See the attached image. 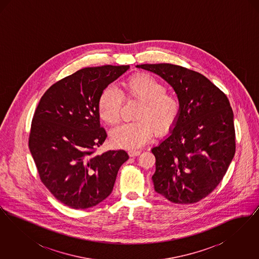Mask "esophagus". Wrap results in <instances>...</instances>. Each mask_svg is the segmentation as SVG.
I'll list each match as a JSON object with an SVG mask.
<instances>
[{"mask_svg":"<svg viewBox=\"0 0 259 259\" xmlns=\"http://www.w3.org/2000/svg\"><path fill=\"white\" fill-rule=\"evenodd\" d=\"M130 157H135V156H139L141 154V150H130L128 152Z\"/></svg>","mask_w":259,"mask_h":259,"instance_id":"34e87169","label":"esophagus"}]
</instances>
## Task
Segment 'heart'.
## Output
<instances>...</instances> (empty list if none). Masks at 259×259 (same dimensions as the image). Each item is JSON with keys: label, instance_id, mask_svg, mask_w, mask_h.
Here are the masks:
<instances>
[{"label": "heart", "instance_id": "obj_1", "mask_svg": "<svg viewBox=\"0 0 259 259\" xmlns=\"http://www.w3.org/2000/svg\"><path fill=\"white\" fill-rule=\"evenodd\" d=\"M123 100L140 102L136 111L135 122L122 124L111 133V144L119 148L137 149L145 146L155 134L168 133L177 123L182 104L180 98L166 90V85L154 76L138 73L122 82V89L105 88L98 100L100 118L109 125L120 119Z\"/></svg>", "mask_w": 259, "mask_h": 259}]
</instances>
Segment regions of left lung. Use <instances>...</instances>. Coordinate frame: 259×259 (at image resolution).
<instances>
[{
  "instance_id": "8db88e82",
  "label": "left lung",
  "mask_w": 259,
  "mask_h": 259,
  "mask_svg": "<svg viewBox=\"0 0 259 259\" xmlns=\"http://www.w3.org/2000/svg\"><path fill=\"white\" fill-rule=\"evenodd\" d=\"M175 89L182 110L171 135L152 148L154 189L170 202L197 203L222 182L236 151L234 114L227 96L195 71L172 64H144Z\"/></svg>"
}]
</instances>
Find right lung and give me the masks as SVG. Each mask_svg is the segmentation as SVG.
Returning <instances> with one entry per match:
<instances>
[{"instance_id": "add662e5", "label": "right lung", "mask_w": 259, "mask_h": 259, "mask_svg": "<svg viewBox=\"0 0 259 259\" xmlns=\"http://www.w3.org/2000/svg\"><path fill=\"white\" fill-rule=\"evenodd\" d=\"M129 66L91 67L68 75L45 92L33 115L29 148L41 183L73 209L98 205L112 191L125 150L97 154L107 133L100 126L102 91Z\"/></svg>"}]
</instances>
